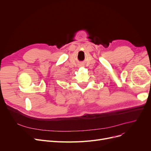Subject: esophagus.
Returning <instances> with one entry per match:
<instances>
[{"mask_svg": "<svg viewBox=\"0 0 151 151\" xmlns=\"http://www.w3.org/2000/svg\"><path fill=\"white\" fill-rule=\"evenodd\" d=\"M81 66H83V63H81V65H80Z\"/></svg>", "mask_w": 151, "mask_h": 151, "instance_id": "esophagus-1", "label": "esophagus"}]
</instances>
